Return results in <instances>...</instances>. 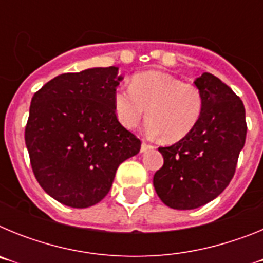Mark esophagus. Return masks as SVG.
Returning <instances> with one entry per match:
<instances>
[{
	"instance_id": "esophagus-1",
	"label": "esophagus",
	"mask_w": 263,
	"mask_h": 263,
	"mask_svg": "<svg viewBox=\"0 0 263 263\" xmlns=\"http://www.w3.org/2000/svg\"><path fill=\"white\" fill-rule=\"evenodd\" d=\"M150 148H153V146H152V145H148V143H146L145 141H143L142 145H141V153L147 152V150H150Z\"/></svg>"
}]
</instances>
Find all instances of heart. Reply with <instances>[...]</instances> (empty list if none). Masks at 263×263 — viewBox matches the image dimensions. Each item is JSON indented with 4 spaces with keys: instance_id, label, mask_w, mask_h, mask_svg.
I'll list each match as a JSON object with an SVG mask.
<instances>
[{
    "instance_id": "obj_1",
    "label": "heart",
    "mask_w": 263,
    "mask_h": 263,
    "mask_svg": "<svg viewBox=\"0 0 263 263\" xmlns=\"http://www.w3.org/2000/svg\"><path fill=\"white\" fill-rule=\"evenodd\" d=\"M116 116L122 126L134 129L146 115L147 129L166 142L184 139L197 126L204 110V96L194 83L160 71L137 73L130 87L113 93Z\"/></svg>"
}]
</instances>
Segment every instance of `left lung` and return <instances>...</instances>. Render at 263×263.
Listing matches in <instances>:
<instances>
[{"label": "left lung", "mask_w": 263, "mask_h": 263, "mask_svg": "<svg viewBox=\"0 0 263 263\" xmlns=\"http://www.w3.org/2000/svg\"><path fill=\"white\" fill-rule=\"evenodd\" d=\"M195 84L203 92V116L184 139L159 147L164 162L153 179L160 200L174 210H195L221 194L236 173L246 139L240 97L208 72Z\"/></svg>", "instance_id": "8db88e82"}]
</instances>
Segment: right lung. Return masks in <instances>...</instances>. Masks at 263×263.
<instances>
[{"label": "right lung", "instance_id": "obj_1", "mask_svg": "<svg viewBox=\"0 0 263 263\" xmlns=\"http://www.w3.org/2000/svg\"><path fill=\"white\" fill-rule=\"evenodd\" d=\"M117 67L63 73L31 100L25 142L32 173L55 200L72 208L101 201L141 141L120 124L113 93Z\"/></svg>", "mask_w": 263, "mask_h": 263}]
</instances>
